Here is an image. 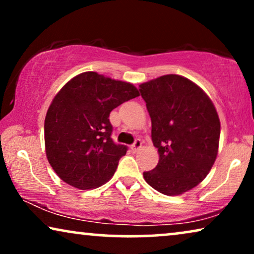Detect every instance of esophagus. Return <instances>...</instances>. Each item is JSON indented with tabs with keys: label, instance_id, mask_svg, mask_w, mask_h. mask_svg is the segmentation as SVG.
Wrapping results in <instances>:
<instances>
[{
	"label": "esophagus",
	"instance_id": "1",
	"mask_svg": "<svg viewBox=\"0 0 254 254\" xmlns=\"http://www.w3.org/2000/svg\"><path fill=\"white\" fill-rule=\"evenodd\" d=\"M141 147H142V142L140 140H136L133 144L130 145V150L133 152H136Z\"/></svg>",
	"mask_w": 254,
	"mask_h": 254
}]
</instances>
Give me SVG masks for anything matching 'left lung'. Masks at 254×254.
<instances>
[{
    "label": "left lung",
    "instance_id": "left-lung-1",
    "mask_svg": "<svg viewBox=\"0 0 254 254\" xmlns=\"http://www.w3.org/2000/svg\"><path fill=\"white\" fill-rule=\"evenodd\" d=\"M140 92L159 154L144 180L159 193L179 195L199 185L214 165L221 133L216 109L202 89L179 75L142 83Z\"/></svg>",
    "mask_w": 254,
    "mask_h": 254
}]
</instances>
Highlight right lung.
<instances>
[{
	"instance_id": "obj_1",
	"label": "right lung",
	"mask_w": 254,
	"mask_h": 254,
	"mask_svg": "<svg viewBox=\"0 0 254 254\" xmlns=\"http://www.w3.org/2000/svg\"><path fill=\"white\" fill-rule=\"evenodd\" d=\"M140 96L133 84L82 72L54 97L45 118V147L55 173L79 190L109 182L127 147L114 143L110 113Z\"/></svg>"
}]
</instances>
